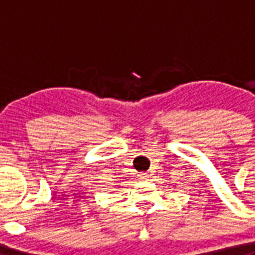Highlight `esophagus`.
<instances>
[{"mask_svg":"<svg viewBox=\"0 0 255 255\" xmlns=\"http://www.w3.org/2000/svg\"><path fill=\"white\" fill-rule=\"evenodd\" d=\"M139 177H140V180H148L149 179V175H148V173H140Z\"/></svg>","mask_w":255,"mask_h":255,"instance_id":"esophagus-1","label":"esophagus"}]
</instances>
